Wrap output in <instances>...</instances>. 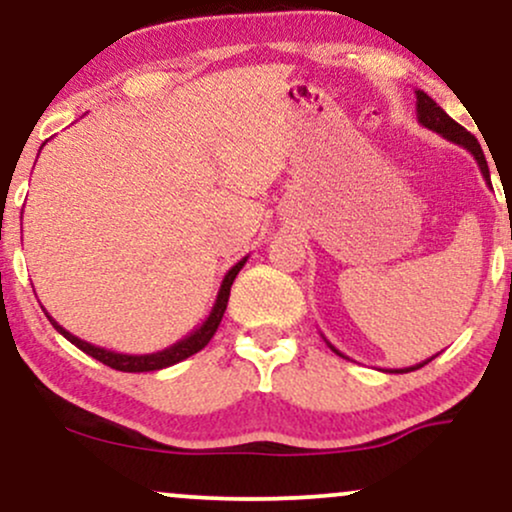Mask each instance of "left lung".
Wrapping results in <instances>:
<instances>
[{
    "label": "left lung",
    "instance_id": "8db88e82",
    "mask_svg": "<svg viewBox=\"0 0 512 512\" xmlns=\"http://www.w3.org/2000/svg\"><path fill=\"white\" fill-rule=\"evenodd\" d=\"M414 93H416V120H419L424 127L433 129V132H438L440 137H445V139H448V142L462 146V149H467L469 154L474 156V161H477V166H479V170H481V175H484L486 185L491 187L489 163H486L484 151H481V146H479L477 139H474V134H469L467 129H464L462 125H457V122L452 120V117H450L448 113H445V110L440 108V105H438L436 101H433L431 96H426L424 91H414ZM325 342H327V339H325ZM327 346H330L334 354L344 356L342 351L334 349V346H332L330 342H327ZM436 356H438V354H436ZM436 356L426 358V361L416 363V366H409V368H390V370H385V373H409V370H419L421 366H426L428 361H433V358H436ZM344 358H346V356H344Z\"/></svg>",
    "mask_w": 512,
    "mask_h": 512
}]
</instances>
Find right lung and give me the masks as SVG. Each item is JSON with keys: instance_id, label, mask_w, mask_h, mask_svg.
<instances>
[{"instance_id": "add662e5", "label": "right lung", "mask_w": 512, "mask_h": 512, "mask_svg": "<svg viewBox=\"0 0 512 512\" xmlns=\"http://www.w3.org/2000/svg\"><path fill=\"white\" fill-rule=\"evenodd\" d=\"M245 262H248V257H243V260L233 264V267L226 272V276H223L221 289H219V293H216V301H214V305H211V313L207 315V320H204L202 325L197 327V330H192L190 334H187L185 339H180V342H175L173 346H168V349L156 351V354H142V356L117 354V351L103 349V346L88 344V342H84V339L76 337V334L64 330L60 322L52 320L48 313H45V315H48V320L52 322V327H55V330L60 332L64 339H69V342H72L74 346H79V349L84 351V354L93 356V358H96V361L105 363V366H110V368H115V370H122V373H149V370H161V368L175 366V363L185 361V358H190L192 354H197V351H202L204 346L211 342L214 332L219 330L223 313H226V305H228V296H231L233 281H236V276H238L240 269L245 267Z\"/></svg>"}]
</instances>
